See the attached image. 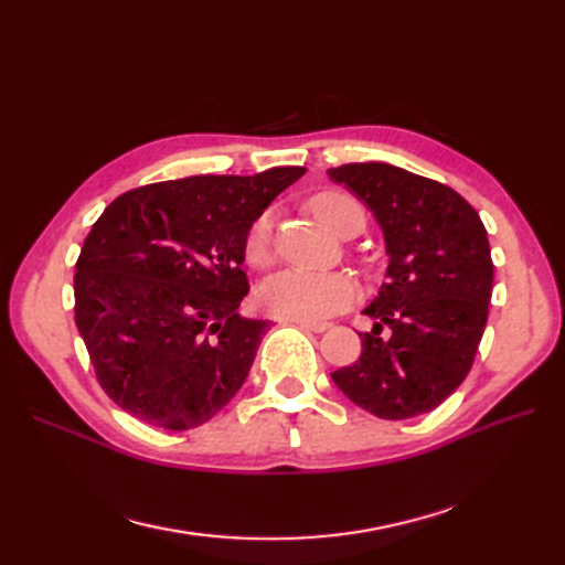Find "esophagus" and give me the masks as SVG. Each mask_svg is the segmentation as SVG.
Returning <instances> with one entry per match:
<instances>
[{
    "label": "esophagus",
    "instance_id": "esophagus-1",
    "mask_svg": "<svg viewBox=\"0 0 565 565\" xmlns=\"http://www.w3.org/2000/svg\"><path fill=\"white\" fill-rule=\"evenodd\" d=\"M299 330H309V332H324L330 328V322H309V320H292Z\"/></svg>",
    "mask_w": 565,
    "mask_h": 565
}]
</instances>
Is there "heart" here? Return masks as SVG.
Listing matches in <instances>:
<instances>
[{
	"label": "heart",
	"mask_w": 565,
	"mask_h": 565,
	"mask_svg": "<svg viewBox=\"0 0 565 565\" xmlns=\"http://www.w3.org/2000/svg\"><path fill=\"white\" fill-rule=\"evenodd\" d=\"M311 212L332 233L344 235L349 226L365 224V212L351 195L322 191L309 200ZM245 259L266 268L273 259V212H262L245 235ZM358 299V285L347 273L282 270L259 289V309L280 320H322L349 309Z\"/></svg>",
	"instance_id": "heart-1"
}]
</instances>
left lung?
<instances>
[{"label": "left lung", "instance_id": "8db88e82", "mask_svg": "<svg viewBox=\"0 0 565 565\" xmlns=\"http://www.w3.org/2000/svg\"><path fill=\"white\" fill-rule=\"evenodd\" d=\"M380 221L388 268L365 316L363 353L332 372L358 407L382 419L431 413L465 382L492 295L481 216L450 185L384 162L328 169Z\"/></svg>", "mask_w": 565, "mask_h": 565}]
</instances>
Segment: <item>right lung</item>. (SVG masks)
<instances>
[{
	"label": "right lung",
	"instance_id": "right-lung-1",
	"mask_svg": "<svg viewBox=\"0 0 565 565\" xmlns=\"http://www.w3.org/2000/svg\"><path fill=\"white\" fill-rule=\"evenodd\" d=\"M303 167L134 188L92 226L75 264V322L108 398L150 426L188 431L247 380L268 320L249 292L245 235Z\"/></svg>",
	"mask_w": 565,
	"mask_h": 565
}]
</instances>
